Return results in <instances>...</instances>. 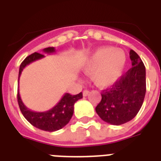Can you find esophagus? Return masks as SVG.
Here are the masks:
<instances>
[{
  "mask_svg": "<svg viewBox=\"0 0 161 161\" xmlns=\"http://www.w3.org/2000/svg\"><path fill=\"white\" fill-rule=\"evenodd\" d=\"M88 93H89V91L87 90V89H85V90H83V95L84 96V97H85V96L88 95Z\"/></svg>",
  "mask_w": 161,
  "mask_h": 161,
  "instance_id": "esophagus-1",
  "label": "esophagus"
}]
</instances>
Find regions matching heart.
<instances>
[{"label": "heart", "mask_w": 161, "mask_h": 161, "mask_svg": "<svg viewBox=\"0 0 161 161\" xmlns=\"http://www.w3.org/2000/svg\"><path fill=\"white\" fill-rule=\"evenodd\" d=\"M127 62L125 51L113 47H101L96 49L83 63V70L93 75L94 83L99 88L114 85L121 78Z\"/></svg>", "instance_id": "b5f03b06"}]
</instances>
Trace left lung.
Masks as SVG:
<instances>
[{
    "mask_svg": "<svg viewBox=\"0 0 161 161\" xmlns=\"http://www.w3.org/2000/svg\"><path fill=\"white\" fill-rule=\"evenodd\" d=\"M132 68L109 89L101 93L102 99L95 108L96 113L105 122L120 125L136 116L142 106L146 92L145 67L141 58L130 50Z\"/></svg>",
    "mask_w": 161,
    "mask_h": 161,
    "instance_id": "8db88e82",
    "label": "left lung"
}]
</instances>
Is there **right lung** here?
<instances>
[{"mask_svg": "<svg viewBox=\"0 0 161 161\" xmlns=\"http://www.w3.org/2000/svg\"><path fill=\"white\" fill-rule=\"evenodd\" d=\"M43 52L46 53H55V48L47 47L43 49ZM42 58H44V55L38 53H34L28 57H26L20 66L18 82L19 78L24 68L32 62H35L36 60L41 59ZM82 98H83L82 93H79L76 95H71L70 93H65L63 96V98H61V100L57 103V105L54 106L50 110H47L45 112H34L24 105V103L21 101L19 91L17 92V101H18L19 107L25 119L31 125H33L34 127L37 128L39 130H44V131H48V132L61 130L66 125H68L73 114L74 103Z\"/></svg>", "mask_w": 161, "mask_h": 161, "instance_id": "1", "label": "right lung"}]
</instances>
